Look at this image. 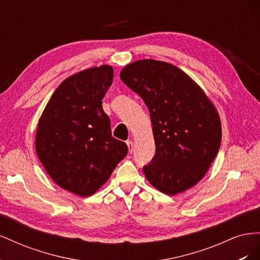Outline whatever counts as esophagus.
<instances>
[{
  "mask_svg": "<svg viewBox=\"0 0 260 260\" xmlns=\"http://www.w3.org/2000/svg\"><path fill=\"white\" fill-rule=\"evenodd\" d=\"M127 145H128V148H129V153L132 154L133 148H135V144H133L132 141H127Z\"/></svg>",
  "mask_w": 260,
  "mask_h": 260,
  "instance_id": "esophagus-1",
  "label": "esophagus"
}]
</instances>
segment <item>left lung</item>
I'll return each mask as SVG.
<instances>
[{"mask_svg": "<svg viewBox=\"0 0 260 260\" xmlns=\"http://www.w3.org/2000/svg\"><path fill=\"white\" fill-rule=\"evenodd\" d=\"M120 79L144 101L151 116L156 151L143 167L148 182L168 195L194 186L221 143L215 106L190 77L165 61L132 62Z\"/></svg>", "mask_w": 260, "mask_h": 260, "instance_id": "1", "label": "left lung"}]
</instances>
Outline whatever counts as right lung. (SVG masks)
<instances>
[{
    "instance_id": "right-lung-1",
    "label": "right lung",
    "mask_w": 260,
    "mask_h": 260,
    "mask_svg": "<svg viewBox=\"0 0 260 260\" xmlns=\"http://www.w3.org/2000/svg\"><path fill=\"white\" fill-rule=\"evenodd\" d=\"M114 70L103 65L62 81L39 120L36 149L54 182L79 196L103 185L128 153L112 137L111 119L102 100L112 85Z\"/></svg>"
}]
</instances>
